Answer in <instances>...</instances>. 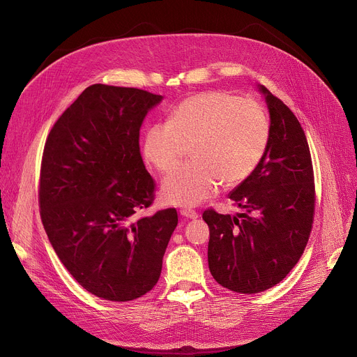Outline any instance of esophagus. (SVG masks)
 I'll return each mask as SVG.
<instances>
[{
	"label": "esophagus",
	"instance_id": "obj_1",
	"mask_svg": "<svg viewBox=\"0 0 357 357\" xmlns=\"http://www.w3.org/2000/svg\"><path fill=\"white\" fill-rule=\"evenodd\" d=\"M181 215L183 218H186V219H197L199 218V215L195 211H192V209H182Z\"/></svg>",
	"mask_w": 357,
	"mask_h": 357
}]
</instances>
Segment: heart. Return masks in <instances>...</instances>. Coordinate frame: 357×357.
<instances>
[{"mask_svg": "<svg viewBox=\"0 0 357 357\" xmlns=\"http://www.w3.org/2000/svg\"><path fill=\"white\" fill-rule=\"evenodd\" d=\"M270 139L264 107L251 98L215 90L185 98L168 123L146 128L142 154L158 172L172 171L190 148L189 165L169 174L162 199L175 206H195L213 196L222 182L237 186L261 162Z\"/></svg>", "mask_w": 357, "mask_h": 357, "instance_id": "1", "label": "heart"}]
</instances>
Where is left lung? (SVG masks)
I'll return each mask as SVG.
<instances>
[{
  "label": "left lung",
  "instance_id": "obj_1",
  "mask_svg": "<svg viewBox=\"0 0 357 357\" xmlns=\"http://www.w3.org/2000/svg\"><path fill=\"white\" fill-rule=\"evenodd\" d=\"M270 139L254 172L229 197L243 213L203 212L209 226V270L225 288L257 294L295 267L307 247L315 215L310 145L295 114L264 86Z\"/></svg>",
  "mask_w": 357,
  "mask_h": 357
}]
</instances>
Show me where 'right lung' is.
I'll use <instances>...</instances> for the list:
<instances>
[{"label":"right lung","mask_w":357,"mask_h":357,"mask_svg":"<svg viewBox=\"0 0 357 357\" xmlns=\"http://www.w3.org/2000/svg\"><path fill=\"white\" fill-rule=\"evenodd\" d=\"M162 96L91 84L50 130L39 179L40 219L72 277L114 302L158 282L178 225L176 209L134 219L154 202L155 181L139 154V128Z\"/></svg>","instance_id":"1"}]
</instances>
